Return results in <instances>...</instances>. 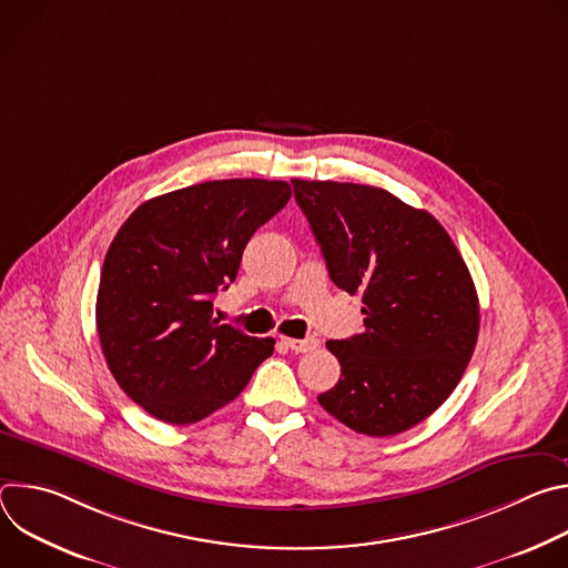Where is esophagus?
I'll use <instances>...</instances> for the list:
<instances>
[{
  "label": "esophagus",
  "mask_w": 568,
  "mask_h": 568,
  "mask_svg": "<svg viewBox=\"0 0 568 568\" xmlns=\"http://www.w3.org/2000/svg\"><path fill=\"white\" fill-rule=\"evenodd\" d=\"M285 348H290L292 353H310L318 346V342L314 337H307V339H290V337H283L281 339Z\"/></svg>",
  "instance_id": "obj_1"
}]
</instances>
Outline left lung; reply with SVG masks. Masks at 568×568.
Instances as JSON below:
<instances>
[{
    "label": "left lung",
    "mask_w": 568,
    "mask_h": 568,
    "mask_svg": "<svg viewBox=\"0 0 568 568\" xmlns=\"http://www.w3.org/2000/svg\"><path fill=\"white\" fill-rule=\"evenodd\" d=\"M333 283L362 294L364 333L331 339L339 382L318 404L357 434L384 438L452 395L478 337V296L443 224L384 189L292 180Z\"/></svg>",
    "instance_id": "8db88e82"
}]
</instances>
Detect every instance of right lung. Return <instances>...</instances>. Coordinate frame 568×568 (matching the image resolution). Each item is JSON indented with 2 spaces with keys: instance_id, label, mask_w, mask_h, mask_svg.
Here are the masks:
<instances>
[{
  "instance_id": "right-lung-1",
  "label": "right lung",
  "mask_w": 568,
  "mask_h": 568,
  "mask_svg": "<svg viewBox=\"0 0 568 568\" xmlns=\"http://www.w3.org/2000/svg\"><path fill=\"white\" fill-rule=\"evenodd\" d=\"M292 197L287 182L217 180L143 202L105 254L97 328L105 362L139 407L191 425L235 399L274 353L213 318L250 237Z\"/></svg>"
}]
</instances>
